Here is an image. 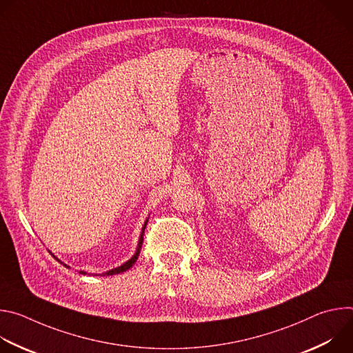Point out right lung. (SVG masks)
Segmentation results:
<instances>
[{"instance_id": "1", "label": "right lung", "mask_w": 353, "mask_h": 353, "mask_svg": "<svg viewBox=\"0 0 353 353\" xmlns=\"http://www.w3.org/2000/svg\"><path fill=\"white\" fill-rule=\"evenodd\" d=\"M145 226H146V223H145V225H143V228H142L143 230H145ZM142 236H143V233L141 234V239H139V243H138V248H137V251H135V254H134V256H132V257H131V259H130V260H128L125 264H123L121 267H117V268H114V270H112V271H108V272H105L103 275H116V274H120V272H125L127 270H130V268H131V267L135 264V261H137V259H138V254H139L141 245H142V240H143V237H142ZM53 257H54V256H53ZM54 259H56V257H54ZM56 260H57V259H56ZM59 261H60V260H59ZM60 263H61V261H60ZM61 264H63V265H65L64 263H61ZM65 267H67V265H65ZM67 268H70V267H67ZM79 274H83V275H85L86 272H83V271H79Z\"/></svg>"}]
</instances>
